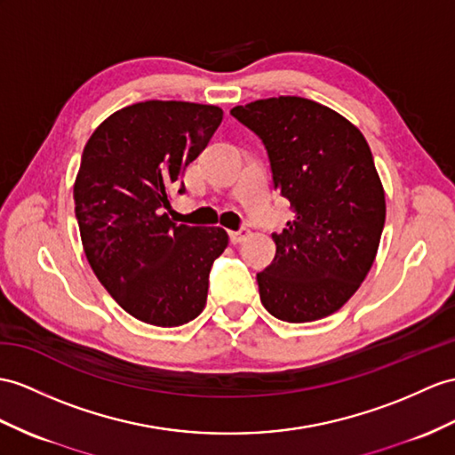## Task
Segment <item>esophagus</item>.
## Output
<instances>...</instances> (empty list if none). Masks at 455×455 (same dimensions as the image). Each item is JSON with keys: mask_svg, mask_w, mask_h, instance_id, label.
<instances>
[{"mask_svg": "<svg viewBox=\"0 0 455 455\" xmlns=\"http://www.w3.org/2000/svg\"><path fill=\"white\" fill-rule=\"evenodd\" d=\"M249 237V229H239V231H231L229 234V239L234 245H237V243H243Z\"/></svg>", "mask_w": 455, "mask_h": 455, "instance_id": "34e87169", "label": "esophagus"}]
</instances>
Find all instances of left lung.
<instances>
[{"instance_id": "1", "label": "left lung", "mask_w": 455, "mask_h": 455, "mask_svg": "<svg viewBox=\"0 0 455 455\" xmlns=\"http://www.w3.org/2000/svg\"><path fill=\"white\" fill-rule=\"evenodd\" d=\"M231 116L264 142L274 187L295 212L272 234L275 257L257 274L264 308L285 323L339 311L367 278L386 220L369 142L334 109L299 96L257 100Z\"/></svg>"}]
</instances>
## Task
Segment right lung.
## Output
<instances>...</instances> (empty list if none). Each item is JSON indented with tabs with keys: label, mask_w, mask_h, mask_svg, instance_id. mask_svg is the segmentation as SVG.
Returning a JSON list of instances; mask_svg holds the SVG:
<instances>
[{
	"label": "right lung",
	"mask_w": 455,
	"mask_h": 455,
	"mask_svg": "<svg viewBox=\"0 0 455 455\" xmlns=\"http://www.w3.org/2000/svg\"><path fill=\"white\" fill-rule=\"evenodd\" d=\"M224 112L148 100L102 121L83 150L73 198L86 260L117 305L142 323L187 324L203 313L221 228L173 224L170 196Z\"/></svg>",
	"instance_id": "add662e5"
}]
</instances>
